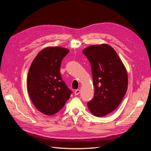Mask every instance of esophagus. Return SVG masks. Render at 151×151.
<instances>
[{"mask_svg":"<svg viewBox=\"0 0 151 151\" xmlns=\"http://www.w3.org/2000/svg\"><path fill=\"white\" fill-rule=\"evenodd\" d=\"M79 93H80V90H79V89H77V90H76V91H75V92H74V94H75L76 96L78 95Z\"/></svg>","mask_w":151,"mask_h":151,"instance_id":"obj_1","label":"esophagus"}]
</instances>
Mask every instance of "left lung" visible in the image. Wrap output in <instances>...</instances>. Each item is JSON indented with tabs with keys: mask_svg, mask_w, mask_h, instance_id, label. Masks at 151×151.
<instances>
[{
	"mask_svg": "<svg viewBox=\"0 0 151 151\" xmlns=\"http://www.w3.org/2000/svg\"><path fill=\"white\" fill-rule=\"evenodd\" d=\"M92 70L94 96L88 103L91 113L102 117L119 106L128 88L126 68L113 47L107 44L91 45L83 50Z\"/></svg>",
	"mask_w": 151,
	"mask_h": 151,
	"instance_id": "8db88e82",
	"label": "left lung"
}]
</instances>
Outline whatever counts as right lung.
I'll return each mask as SVG.
<instances>
[{
	"label": "right lung",
	"instance_id": "add662e5",
	"mask_svg": "<svg viewBox=\"0 0 151 151\" xmlns=\"http://www.w3.org/2000/svg\"><path fill=\"white\" fill-rule=\"evenodd\" d=\"M69 50L48 47L38 53L29 67L27 87L29 98L38 110L53 115L64 106L72 91L62 81L60 68Z\"/></svg>",
	"mask_w": 151,
	"mask_h": 151
}]
</instances>
